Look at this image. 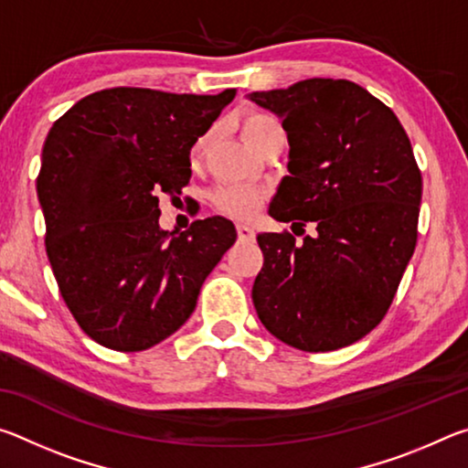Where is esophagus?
Segmentation results:
<instances>
[{"instance_id": "34e87169", "label": "esophagus", "mask_w": 468, "mask_h": 468, "mask_svg": "<svg viewBox=\"0 0 468 468\" xmlns=\"http://www.w3.org/2000/svg\"><path fill=\"white\" fill-rule=\"evenodd\" d=\"M237 237H239V241H253L256 239V231L248 225H237Z\"/></svg>"}]
</instances>
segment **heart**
Returning <instances> with one entry per match:
<instances>
[{"label":"heart","mask_w":468,"mask_h":468,"mask_svg":"<svg viewBox=\"0 0 468 468\" xmlns=\"http://www.w3.org/2000/svg\"><path fill=\"white\" fill-rule=\"evenodd\" d=\"M241 133L243 138L250 142L253 148L262 146L264 142L271 140L272 136H279V133H284L281 123L274 120V117L266 115V113H250L243 117L241 122ZM206 144V138L197 140L196 146L192 150V161L196 163L200 158L202 150ZM215 200V206L225 212V215L233 217V218H250L256 215L260 210V206L264 202V192L258 187L251 186H225L220 187L212 196Z\"/></svg>","instance_id":"heart-1"}]
</instances>
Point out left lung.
I'll return each instance as SVG.
<instances>
[{
    "instance_id": "1",
    "label": "left lung",
    "mask_w": 468,
    "mask_h": 468,
    "mask_svg": "<svg viewBox=\"0 0 468 468\" xmlns=\"http://www.w3.org/2000/svg\"><path fill=\"white\" fill-rule=\"evenodd\" d=\"M248 99L282 120L289 176L268 208L315 235L262 233L251 299L299 351H335L374 330L415 251L421 171L399 117L359 84L310 78Z\"/></svg>"
}]
</instances>
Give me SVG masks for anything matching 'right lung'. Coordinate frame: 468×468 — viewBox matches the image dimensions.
Instances as JSON below:
<instances>
[{
	"mask_svg": "<svg viewBox=\"0 0 468 468\" xmlns=\"http://www.w3.org/2000/svg\"><path fill=\"white\" fill-rule=\"evenodd\" d=\"M235 89L92 92L47 133L37 177L45 248L68 310L113 351H144L184 326L202 282L237 239L223 217L158 227V197L189 184V150Z\"/></svg>",
	"mask_w": 468,
	"mask_h": 468,
	"instance_id": "1",
	"label": "right lung"
}]
</instances>
